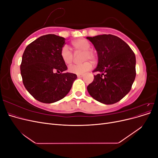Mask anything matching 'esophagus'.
I'll return each mask as SVG.
<instances>
[{
    "label": "esophagus",
    "mask_w": 158,
    "mask_h": 158,
    "mask_svg": "<svg viewBox=\"0 0 158 158\" xmlns=\"http://www.w3.org/2000/svg\"><path fill=\"white\" fill-rule=\"evenodd\" d=\"M83 74H77V77L78 78H82V77H83Z\"/></svg>",
    "instance_id": "obj_1"
}]
</instances>
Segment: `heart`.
Masks as SVG:
<instances>
[{"label": "heart", "instance_id": "obj_1", "mask_svg": "<svg viewBox=\"0 0 158 158\" xmlns=\"http://www.w3.org/2000/svg\"><path fill=\"white\" fill-rule=\"evenodd\" d=\"M72 45L75 50V52L84 51V60H86L89 59L92 61H95L96 56L94 52L89 50L91 45L89 42L85 39L80 38V39L75 40L72 41ZM60 57L64 63L66 65L70 64L73 61L74 55L69 47L64 45L61 48L60 50ZM92 67V65L89 62H85V63L81 64H73L69 66V70L71 73L76 74H83L85 72L89 70Z\"/></svg>", "mask_w": 158, "mask_h": 158}]
</instances>
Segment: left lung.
<instances>
[{
	"mask_svg": "<svg viewBox=\"0 0 158 158\" xmlns=\"http://www.w3.org/2000/svg\"><path fill=\"white\" fill-rule=\"evenodd\" d=\"M98 52L93 82L87 90L98 102L114 104L130 92L136 77V56L128 45L113 35L87 37Z\"/></svg>",
	"mask_w": 158,
	"mask_h": 158,
	"instance_id": "left-lung-1",
	"label": "left lung"
}]
</instances>
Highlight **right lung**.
I'll use <instances>...</instances> for the list:
<instances>
[{
	"label": "right lung",
	"mask_w": 158,
	"mask_h": 158,
	"mask_svg": "<svg viewBox=\"0 0 158 158\" xmlns=\"http://www.w3.org/2000/svg\"><path fill=\"white\" fill-rule=\"evenodd\" d=\"M65 39L55 34L43 35L28 45L20 65L23 84L37 101L51 103L69 94L77 76L66 73L60 57Z\"/></svg>",
	"instance_id": "right-lung-1"
}]
</instances>
